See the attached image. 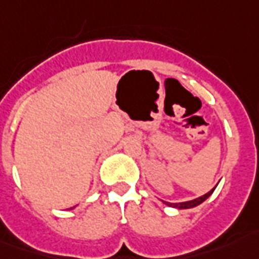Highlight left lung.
I'll return each instance as SVG.
<instances>
[{"mask_svg":"<svg viewBox=\"0 0 259 259\" xmlns=\"http://www.w3.org/2000/svg\"><path fill=\"white\" fill-rule=\"evenodd\" d=\"M215 188H217V186H215ZM215 188H214V189L209 190L208 193L203 194V196H200V197H197V199L190 200V201H184V203H168V201H164V200H161V201H163L164 204H167L168 207H174V208H178V209L193 208V207H197V205L201 204L203 201H205V200L208 199L209 196L212 194V192L215 190Z\"/></svg>","mask_w":259,"mask_h":259,"instance_id":"1","label":"left lung"}]
</instances>
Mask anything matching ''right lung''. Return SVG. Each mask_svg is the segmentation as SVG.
<instances>
[{
	"label": "right lung",
	"mask_w": 259,
	"mask_h": 259,
	"mask_svg": "<svg viewBox=\"0 0 259 259\" xmlns=\"http://www.w3.org/2000/svg\"><path fill=\"white\" fill-rule=\"evenodd\" d=\"M73 208H74V207H73Z\"/></svg>",
	"instance_id": "obj_1"
}]
</instances>
